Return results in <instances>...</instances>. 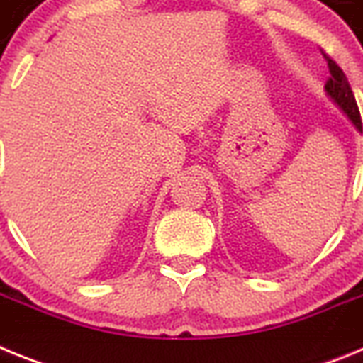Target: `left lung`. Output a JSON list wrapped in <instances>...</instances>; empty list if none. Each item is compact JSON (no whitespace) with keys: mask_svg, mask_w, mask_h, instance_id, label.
<instances>
[{"mask_svg":"<svg viewBox=\"0 0 363 363\" xmlns=\"http://www.w3.org/2000/svg\"><path fill=\"white\" fill-rule=\"evenodd\" d=\"M327 60V67H329V79L325 83V92L327 96L338 105V108L344 112L345 116L349 118L357 130L362 133V118H360V111H358V105H357V99H354V94L351 91V85H349L347 78H345L344 70L340 69L335 62H333L331 57L325 56Z\"/></svg>","mask_w":363,"mask_h":363,"instance_id":"1","label":"left lung"}]
</instances>
